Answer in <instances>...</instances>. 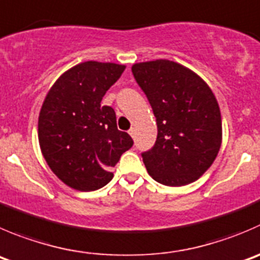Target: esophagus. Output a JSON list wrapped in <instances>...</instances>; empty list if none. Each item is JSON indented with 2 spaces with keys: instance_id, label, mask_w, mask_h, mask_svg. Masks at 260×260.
Returning <instances> with one entry per match:
<instances>
[{
  "instance_id": "34e87169",
  "label": "esophagus",
  "mask_w": 260,
  "mask_h": 260,
  "mask_svg": "<svg viewBox=\"0 0 260 260\" xmlns=\"http://www.w3.org/2000/svg\"><path fill=\"white\" fill-rule=\"evenodd\" d=\"M128 133H129V135H131V137H132V138H135L136 137V129H135V128H131V129L129 131H128Z\"/></svg>"
}]
</instances>
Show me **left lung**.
<instances>
[{
    "instance_id": "obj_1",
    "label": "left lung",
    "mask_w": 260,
    "mask_h": 260,
    "mask_svg": "<svg viewBox=\"0 0 260 260\" xmlns=\"http://www.w3.org/2000/svg\"><path fill=\"white\" fill-rule=\"evenodd\" d=\"M132 72L157 123L155 146L142 153L148 174L168 186L193 183L210 169L222 142L215 94L196 72L173 60L135 63Z\"/></svg>"
}]
</instances>
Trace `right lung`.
<instances>
[{"instance_id":"obj_1","label":"right lung","mask_w":260,"mask_h":260,"mask_svg":"<svg viewBox=\"0 0 260 260\" xmlns=\"http://www.w3.org/2000/svg\"><path fill=\"white\" fill-rule=\"evenodd\" d=\"M124 64L87 60L67 70L48 91L38 119L40 150L50 170L71 188L96 190L113 179L110 169L133 140L117 128L103 96Z\"/></svg>"}]
</instances>
